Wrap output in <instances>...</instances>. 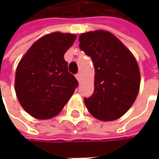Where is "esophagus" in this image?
Wrapping results in <instances>:
<instances>
[{
    "instance_id": "34e87169",
    "label": "esophagus",
    "mask_w": 159,
    "mask_h": 159,
    "mask_svg": "<svg viewBox=\"0 0 159 159\" xmlns=\"http://www.w3.org/2000/svg\"><path fill=\"white\" fill-rule=\"evenodd\" d=\"M75 77H76V79H77V81H78V82H80V81H81V75H80V74L75 75Z\"/></svg>"
}]
</instances>
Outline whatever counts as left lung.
<instances>
[{
    "mask_svg": "<svg viewBox=\"0 0 159 159\" xmlns=\"http://www.w3.org/2000/svg\"><path fill=\"white\" fill-rule=\"evenodd\" d=\"M79 47L95 68L93 95L84 98L87 110L105 121L121 117L134 104L140 88V71L132 52L113 34L96 30L81 34Z\"/></svg>",
    "mask_w": 159,
    "mask_h": 159,
    "instance_id": "left-lung-1",
    "label": "left lung"
}]
</instances>
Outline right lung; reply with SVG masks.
Segmentation results:
<instances>
[{"label": "right lung", "instance_id": "obj_1", "mask_svg": "<svg viewBox=\"0 0 159 159\" xmlns=\"http://www.w3.org/2000/svg\"><path fill=\"white\" fill-rule=\"evenodd\" d=\"M75 39L74 34H48L37 40L18 63L16 97L34 118L47 120L59 114L78 86L63 57Z\"/></svg>", "mask_w": 159, "mask_h": 159}]
</instances>
